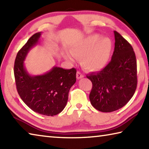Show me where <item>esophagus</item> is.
<instances>
[{
    "instance_id": "esophagus-1",
    "label": "esophagus",
    "mask_w": 149,
    "mask_h": 149,
    "mask_svg": "<svg viewBox=\"0 0 149 149\" xmlns=\"http://www.w3.org/2000/svg\"><path fill=\"white\" fill-rule=\"evenodd\" d=\"M76 77H77V79H81V78L84 77V75H83L80 72H77Z\"/></svg>"
}]
</instances>
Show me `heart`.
Listing matches in <instances>:
<instances>
[{
  "instance_id": "1",
  "label": "heart",
  "mask_w": 149,
  "mask_h": 149,
  "mask_svg": "<svg viewBox=\"0 0 149 149\" xmlns=\"http://www.w3.org/2000/svg\"><path fill=\"white\" fill-rule=\"evenodd\" d=\"M112 51V42L110 38L93 34L73 44L70 52H65V57L72 62L76 58H81V65L84 69L97 72L107 66Z\"/></svg>"
}]
</instances>
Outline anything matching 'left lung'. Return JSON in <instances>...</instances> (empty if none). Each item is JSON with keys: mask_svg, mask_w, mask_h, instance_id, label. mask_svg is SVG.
I'll list each match as a JSON object with an SVG mask.
<instances>
[{"mask_svg": "<svg viewBox=\"0 0 149 149\" xmlns=\"http://www.w3.org/2000/svg\"><path fill=\"white\" fill-rule=\"evenodd\" d=\"M115 47L111 61L101 71L87 75L93 87L89 99L102 112L117 110L127 104L137 88V61L133 47L114 31Z\"/></svg>", "mask_w": 149, "mask_h": 149, "instance_id": "obj_1", "label": "left lung"}]
</instances>
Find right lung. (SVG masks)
Here are the masks:
<instances>
[{"mask_svg": "<svg viewBox=\"0 0 149 149\" xmlns=\"http://www.w3.org/2000/svg\"><path fill=\"white\" fill-rule=\"evenodd\" d=\"M41 33L30 37L17 52L14 76L17 93L27 107L38 114L53 116L64 110L70 88L76 81V70L54 66L44 74L32 75L24 61L33 47L38 44Z\"/></svg>", "mask_w": 149, "mask_h": 149, "instance_id": "right-lung-1", "label": "right lung"}]
</instances>
